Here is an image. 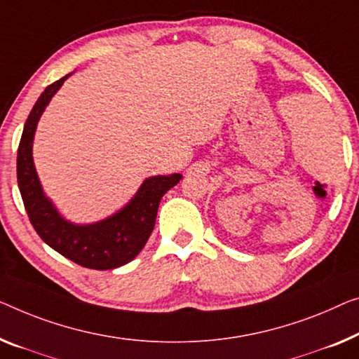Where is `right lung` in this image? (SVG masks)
<instances>
[{
    "mask_svg": "<svg viewBox=\"0 0 359 359\" xmlns=\"http://www.w3.org/2000/svg\"><path fill=\"white\" fill-rule=\"evenodd\" d=\"M67 77L48 85L30 111L18 149V185L32 226L43 242L79 266L96 271L114 269L132 261L145 247L154 229L159 201L165 191L179 184L182 175L147 179L126 208L101 222L76 226L64 221L43 195L32 159V143L41 112Z\"/></svg>",
    "mask_w": 359,
    "mask_h": 359,
    "instance_id": "obj_1",
    "label": "right lung"
}]
</instances>
